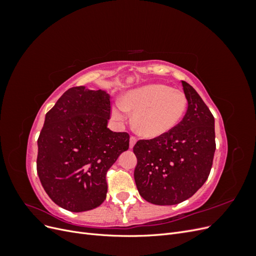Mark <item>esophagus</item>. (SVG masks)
Wrapping results in <instances>:
<instances>
[{
	"instance_id": "obj_1",
	"label": "esophagus",
	"mask_w": 256,
	"mask_h": 256,
	"mask_svg": "<svg viewBox=\"0 0 256 256\" xmlns=\"http://www.w3.org/2000/svg\"><path fill=\"white\" fill-rule=\"evenodd\" d=\"M136 143V138L134 136H130V148H132Z\"/></svg>"
}]
</instances>
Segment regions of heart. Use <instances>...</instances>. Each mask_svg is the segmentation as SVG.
<instances>
[{"mask_svg": "<svg viewBox=\"0 0 256 256\" xmlns=\"http://www.w3.org/2000/svg\"><path fill=\"white\" fill-rule=\"evenodd\" d=\"M187 104V98L182 90L166 84H150L127 92L124 102L114 106L113 115L124 120L128 111L134 112L136 132L152 138L174 129L182 120Z\"/></svg>", "mask_w": 256, "mask_h": 256, "instance_id": "obj_1", "label": "heart"}]
</instances>
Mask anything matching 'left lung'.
Here are the masks:
<instances>
[{
    "instance_id": "8db88e82",
    "label": "left lung",
    "mask_w": 256,
    "mask_h": 256,
    "mask_svg": "<svg viewBox=\"0 0 256 256\" xmlns=\"http://www.w3.org/2000/svg\"><path fill=\"white\" fill-rule=\"evenodd\" d=\"M188 108L170 132L138 140L134 180L140 196L154 205H175L191 198L210 173L216 150L214 118L196 90L182 81Z\"/></svg>"
}]
</instances>
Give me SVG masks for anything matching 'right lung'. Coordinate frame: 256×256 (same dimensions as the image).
Listing matches in <instances>:
<instances>
[{
	"label": "right lung",
	"mask_w": 256,
	"mask_h": 256,
	"mask_svg": "<svg viewBox=\"0 0 256 256\" xmlns=\"http://www.w3.org/2000/svg\"><path fill=\"white\" fill-rule=\"evenodd\" d=\"M110 118L109 94L83 86L67 90L46 114L37 173L50 198L66 210H90L106 198V172L130 138L106 128Z\"/></svg>",
	"instance_id": "right-lung-1"
}]
</instances>
